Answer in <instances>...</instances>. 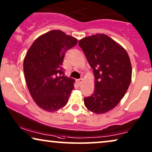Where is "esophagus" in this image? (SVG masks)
<instances>
[{
  "mask_svg": "<svg viewBox=\"0 0 152 152\" xmlns=\"http://www.w3.org/2000/svg\"><path fill=\"white\" fill-rule=\"evenodd\" d=\"M83 81H84V80H83L82 78H81V79H80V80H77V84H78L79 85H80V84H82V83L83 82Z\"/></svg>",
  "mask_w": 152,
  "mask_h": 152,
  "instance_id": "esophagus-1",
  "label": "esophagus"
}]
</instances>
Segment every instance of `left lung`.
I'll list each match as a JSON object with an SVG mask.
<instances>
[{"label": "left lung", "mask_w": 152, "mask_h": 152, "mask_svg": "<svg viewBox=\"0 0 152 152\" xmlns=\"http://www.w3.org/2000/svg\"><path fill=\"white\" fill-rule=\"evenodd\" d=\"M79 45L86 55L95 77L92 95L84 104L97 114L107 113L118 104L132 81V68L126 50L104 34L84 37Z\"/></svg>", "instance_id": "obj_1"}]
</instances>
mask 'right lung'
Returning <instances> with one entry per match:
<instances>
[{"label":"right lung","mask_w":152,"mask_h":152,"mask_svg":"<svg viewBox=\"0 0 152 152\" xmlns=\"http://www.w3.org/2000/svg\"><path fill=\"white\" fill-rule=\"evenodd\" d=\"M77 39L59 30L39 36L27 52L23 70L27 86L41 109L55 112L65 107L75 80L64 76L61 68L66 52Z\"/></svg>","instance_id":"1"}]
</instances>
